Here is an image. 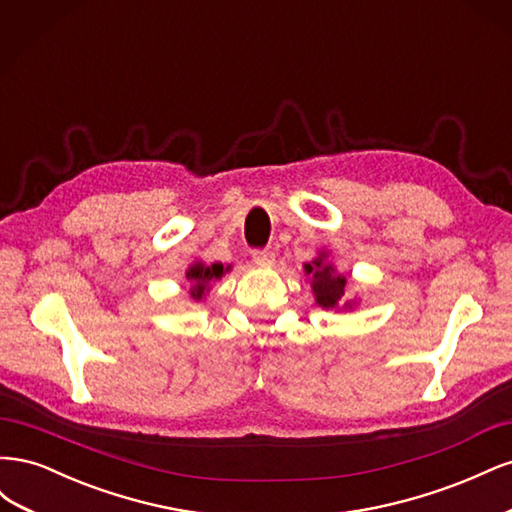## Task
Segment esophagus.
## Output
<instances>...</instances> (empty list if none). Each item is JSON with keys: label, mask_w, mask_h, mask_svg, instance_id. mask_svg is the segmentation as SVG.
<instances>
[{"label": "esophagus", "mask_w": 512, "mask_h": 512, "mask_svg": "<svg viewBox=\"0 0 512 512\" xmlns=\"http://www.w3.org/2000/svg\"><path fill=\"white\" fill-rule=\"evenodd\" d=\"M252 258H254L256 265H260V267H269V265H273L275 254H273V250H269V247H260V250H254Z\"/></svg>", "instance_id": "esophagus-1"}]
</instances>
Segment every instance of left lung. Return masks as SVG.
Instances as JSON below:
<instances>
[{"instance_id":"obj_1","label":"left lung","mask_w":512,"mask_h":512,"mask_svg":"<svg viewBox=\"0 0 512 512\" xmlns=\"http://www.w3.org/2000/svg\"><path fill=\"white\" fill-rule=\"evenodd\" d=\"M305 273L312 280V288L316 294V301L322 307H335L337 301L342 299L346 288V277L337 275L331 265H324V256H318L316 260L307 262Z\"/></svg>"}]
</instances>
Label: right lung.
<instances>
[{
  "label": "right lung",
  "mask_w": 512,
  "mask_h": 512,
  "mask_svg": "<svg viewBox=\"0 0 512 512\" xmlns=\"http://www.w3.org/2000/svg\"><path fill=\"white\" fill-rule=\"evenodd\" d=\"M224 271H228V267L224 269V265L220 262H215V265H203V262H196L194 267H190V271L185 273L188 275V280L192 284V297L200 299L205 294V288L213 282V280H220L224 275Z\"/></svg>",
  "instance_id": "obj_1"
}]
</instances>
